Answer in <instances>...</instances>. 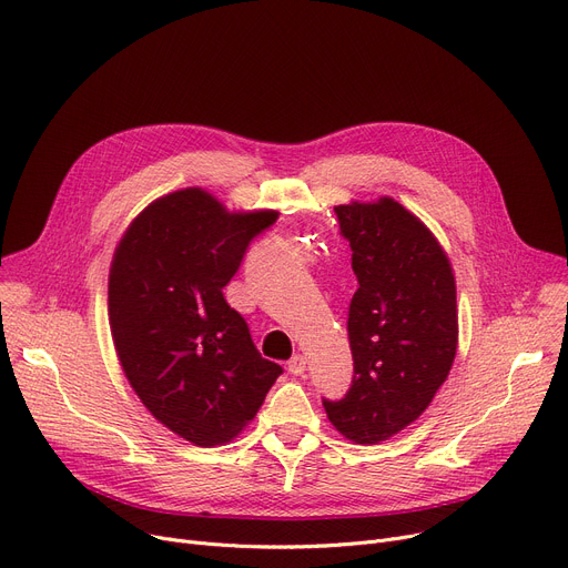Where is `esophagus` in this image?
I'll return each mask as SVG.
<instances>
[{"instance_id":"1","label":"esophagus","mask_w":568,"mask_h":568,"mask_svg":"<svg viewBox=\"0 0 568 568\" xmlns=\"http://www.w3.org/2000/svg\"><path fill=\"white\" fill-rule=\"evenodd\" d=\"M304 371H307V362H304L302 355H293L288 359V373L291 375H304Z\"/></svg>"}]
</instances>
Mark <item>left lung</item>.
Instances as JSON below:
<instances>
[{
    "label": "left lung",
    "instance_id": "8db88e82",
    "mask_svg": "<svg viewBox=\"0 0 568 568\" xmlns=\"http://www.w3.org/2000/svg\"><path fill=\"white\" fill-rule=\"evenodd\" d=\"M359 288L347 312L351 390L323 400L347 442L375 446L414 423L457 355V288L442 243L394 197L334 206Z\"/></svg>",
    "mask_w": 568,
    "mask_h": 568
}]
</instances>
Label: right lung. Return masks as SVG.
<instances>
[{
    "label": "right lung",
    "instance_id": "1",
    "mask_svg": "<svg viewBox=\"0 0 568 568\" xmlns=\"http://www.w3.org/2000/svg\"><path fill=\"white\" fill-rule=\"evenodd\" d=\"M277 217L227 211L191 186L148 204L113 252L109 325L124 377L159 423L200 448L239 436L282 375L223 295Z\"/></svg>",
    "mask_w": 568,
    "mask_h": 568
}]
</instances>
